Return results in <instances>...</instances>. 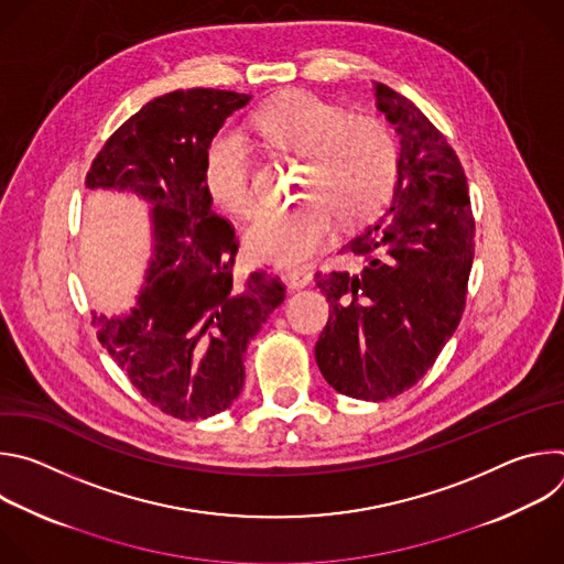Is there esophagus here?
<instances>
[{"label":"esophagus","mask_w":564,"mask_h":564,"mask_svg":"<svg viewBox=\"0 0 564 564\" xmlns=\"http://www.w3.org/2000/svg\"><path fill=\"white\" fill-rule=\"evenodd\" d=\"M285 279H288L290 288L299 290V288H305V285L312 283V272H307V270H288Z\"/></svg>","instance_id":"esophagus-1"}]
</instances>
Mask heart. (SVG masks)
Wrapping results in <instances>:
<instances>
[{"instance_id":"obj_1","label":"heart","mask_w":564,"mask_h":564,"mask_svg":"<svg viewBox=\"0 0 564 564\" xmlns=\"http://www.w3.org/2000/svg\"><path fill=\"white\" fill-rule=\"evenodd\" d=\"M259 135L279 151L303 158L301 200L263 209L248 227L254 254L283 265H305L326 248L333 216L341 225L375 218L390 200L399 174V147L390 127L312 94H285L252 116ZM209 196L236 216L257 209L252 149L243 133L220 129L205 149Z\"/></svg>"}]
</instances>
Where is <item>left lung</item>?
Masks as SVG:
<instances>
[{"label": "left lung", "mask_w": 564, "mask_h": 564, "mask_svg": "<svg viewBox=\"0 0 564 564\" xmlns=\"http://www.w3.org/2000/svg\"><path fill=\"white\" fill-rule=\"evenodd\" d=\"M377 109L401 135L390 207L341 252L357 272H316L330 318L314 357L341 394L383 401L413 388L453 337L468 292L475 218L444 133L404 96L375 85Z\"/></svg>", "instance_id": "left-lung-1"}]
</instances>
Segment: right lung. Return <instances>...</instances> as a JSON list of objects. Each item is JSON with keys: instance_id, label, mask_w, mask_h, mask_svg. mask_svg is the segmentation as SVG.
I'll return each instance as SVG.
<instances>
[{"instance_id": "right-lung-1", "label": "right lung", "mask_w": 564, "mask_h": 564, "mask_svg": "<svg viewBox=\"0 0 564 564\" xmlns=\"http://www.w3.org/2000/svg\"><path fill=\"white\" fill-rule=\"evenodd\" d=\"M252 96L189 89L147 102L94 158L85 185L129 189L153 205L155 248L138 305L91 324L151 406L205 420L234 404L246 352L285 285L268 270L234 276L238 238L212 212L203 178L207 142Z\"/></svg>"}]
</instances>
